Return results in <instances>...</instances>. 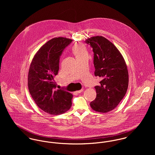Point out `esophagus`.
<instances>
[{"label":"esophagus","mask_w":155,"mask_h":155,"mask_svg":"<svg viewBox=\"0 0 155 155\" xmlns=\"http://www.w3.org/2000/svg\"><path fill=\"white\" fill-rule=\"evenodd\" d=\"M83 91H84L83 89H81V90H79V91H76V92H77V93H78V94H79V93H81V92H82Z\"/></svg>","instance_id":"34e87169"}]
</instances>
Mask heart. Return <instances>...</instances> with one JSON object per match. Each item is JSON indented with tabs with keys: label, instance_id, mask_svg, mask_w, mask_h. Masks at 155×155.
<instances>
[{
	"label": "heart",
	"instance_id": "obj_1",
	"mask_svg": "<svg viewBox=\"0 0 155 155\" xmlns=\"http://www.w3.org/2000/svg\"><path fill=\"white\" fill-rule=\"evenodd\" d=\"M71 51L77 60L88 56V51L86 46L81 43H77L74 45L71 48Z\"/></svg>",
	"mask_w": 155,
	"mask_h": 155
}]
</instances>
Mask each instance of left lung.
Instances as JSON below:
<instances>
[{"mask_svg": "<svg viewBox=\"0 0 155 155\" xmlns=\"http://www.w3.org/2000/svg\"><path fill=\"white\" fill-rule=\"evenodd\" d=\"M94 52L95 76L102 79L95 87L97 97L91 102L94 110L107 113L115 109L126 94L128 87V71L125 60L110 41L101 36L86 40Z\"/></svg>", "mask_w": 155, "mask_h": 155, "instance_id": "1", "label": "left lung"}]
</instances>
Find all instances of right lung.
<instances>
[{"instance_id":"obj_1","label":"right lung","mask_w":155,"mask_h":155,"mask_svg":"<svg viewBox=\"0 0 155 155\" xmlns=\"http://www.w3.org/2000/svg\"><path fill=\"white\" fill-rule=\"evenodd\" d=\"M72 40L55 38L45 44L35 55L28 73V87L37 106L45 112L63 114L71 106L73 95L57 87L54 78L59 70L60 57Z\"/></svg>"}]
</instances>
